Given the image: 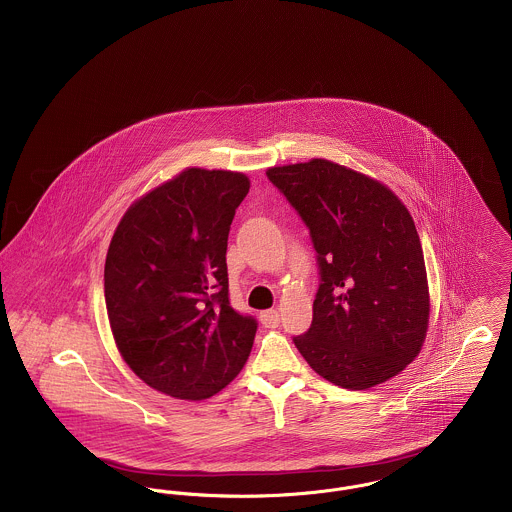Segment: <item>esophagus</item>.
I'll return each instance as SVG.
<instances>
[{"label": "esophagus", "mask_w": 512, "mask_h": 512, "mask_svg": "<svg viewBox=\"0 0 512 512\" xmlns=\"http://www.w3.org/2000/svg\"><path fill=\"white\" fill-rule=\"evenodd\" d=\"M261 323L267 327V329H276L278 323H280V313L276 309H267L261 313Z\"/></svg>", "instance_id": "1"}]
</instances>
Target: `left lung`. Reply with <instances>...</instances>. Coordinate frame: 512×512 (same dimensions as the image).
Instances as JSON below:
<instances>
[{
    "instance_id": "left-lung-1",
    "label": "left lung",
    "mask_w": 512,
    "mask_h": 512,
    "mask_svg": "<svg viewBox=\"0 0 512 512\" xmlns=\"http://www.w3.org/2000/svg\"><path fill=\"white\" fill-rule=\"evenodd\" d=\"M317 251L313 321L294 336L305 361L342 389L385 383L420 354L429 290L420 236L383 183L331 160L274 166Z\"/></svg>"
}]
</instances>
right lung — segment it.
<instances>
[{
	"mask_svg": "<svg viewBox=\"0 0 512 512\" xmlns=\"http://www.w3.org/2000/svg\"><path fill=\"white\" fill-rule=\"evenodd\" d=\"M249 193L240 172L189 168L123 214L104 267L110 327L149 387L183 400L222 391L249 358L257 319L228 296L226 247Z\"/></svg>",
	"mask_w": 512,
	"mask_h": 512,
	"instance_id": "obj_1",
	"label": "right lung"
}]
</instances>
